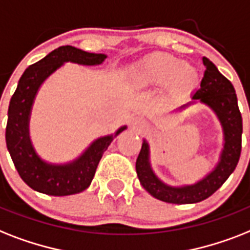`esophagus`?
Wrapping results in <instances>:
<instances>
[{"mask_svg":"<svg viewBox=\"0 0 250 250\" xmlns=\"http://www.w3.org/2000/svg\"><path fill=\"white\" fill-rule=\"evenodd\" d=\"M131 127L133 131L141 132V131H145L147 125H146V122L144 121L143 118H140V117H135V118H132V121H131Z\"/></svg>","mask_w":250,"mask_h":250,"instance_id":"1","label":"esophagus"}]
</instances>
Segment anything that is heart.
Returning a JSON list of instances; mask_svg holds the SVG:
<instances>
[{
	"mask_svg": "<svg viewBox=\"0 0 250 250\" xmlns=\"http://www.w3.org/2000/svg\"><path fill=\"white\" fill-rule=\"evenodd\" d=\"M127 82L135 90L164 87L172 99L186 96L198 88L200 72L196 66L166 52H157L136 62L127 73Z\"/></svg>",
	"mask_w": 250,
	"mask_h": 250,
	"instance_id": "obj_1",
	"label": "heart"
}]
</instances>
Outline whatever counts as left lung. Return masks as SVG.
Segmentation results:
<instances>
[{"label": "left lung", "instance_id": "obj_1", "mask_svg": "<svg viewBox=\"0 0 250 250\" xmlns=\"http://www.w3.org/2000/svg\"><path fill=\"white\" fill-rule=\"evenodd\" d=\"M206 66L200 88L192 93V100L206 105L214 113L224 136V144L216 166L195 184L173 186L162 181L154 172L150 160V145L143 140V147L136 160V172L140 184L150 195L158 200L172 204H194L209 198L224 185L229 176L235 171L241 151L243 119L237 106L234 86L226 77L218 72L209 59L203 58ZM196 103V101H194Z\"/></svg>", "mask_w": 250, "mask_h": 250}]
</instances>
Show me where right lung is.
Returning <instances> with one entry per match:
<instances>
[{"label":"right lung","instance_id":"add662e5","mask_svg":"<svg viewBox=\"0 0 250 250\" xmlns=\"http://www.w3.org/2000/svg\"><path fill=\"white\" fill-rule=\"evenodd\" d=\"M105 54L83 51L73 46H62L25 69L10 100L6 125V145L16 171L29 188L42 194L65 196L84 191L92 182L103 154L117 136L127 129L119 127L114 133L97 137L76 159L51 163L41 158L30 139L29 123L34 100L44 81L66 62L83 66L101 65Z\"/></svg>","mask_w":250,"mask_h":250}]
</instances>
